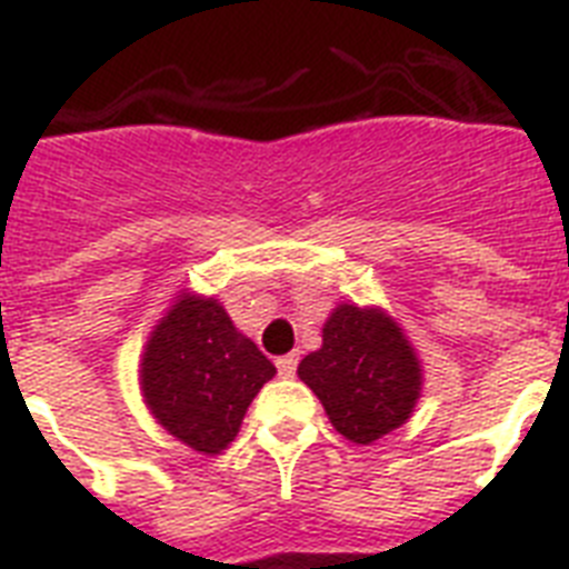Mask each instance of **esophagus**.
I'll return each mask as SVG.
<instances>
[{
    "label": "esophagus",
    "instance_id": "obj_1",
    "mask_svg": "<svg viewBox=\"0 0 569 569\" xmlns=\"http://www.w3.org/2000/svg\"><path fill=\"white\" fill-rule=\"evenodd\" d=\"M295 368H298V353H286V357L277 359V371H280V377H292Z\"/></svg>",
    "mask_w": 569,
    "mask_h": 569
}]
</instances>
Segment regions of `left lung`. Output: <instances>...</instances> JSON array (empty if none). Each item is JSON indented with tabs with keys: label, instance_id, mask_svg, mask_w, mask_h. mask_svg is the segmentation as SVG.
<instances>
[{
	"label": "left lung",
	"instance_id": "obj_1",
	"mask_svg": "<svg viewBox=\"0 0 569 569\" xmlns=\"http://www.w3.org/2000/svg\"><path fill=\"white\" fill-rule=\"evenodd\" d=\"M298 377L353 445H373L403 427L423 389V365L403 327L382 307L357 303L332 309L321 348L300 359Z\"/></svg>",
	"mask_w": 569,
	"mask_h": 569
}]
</instances>
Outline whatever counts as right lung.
Returning a JSON list of instances; mask_svg holds the SVG:
<instances>
[{"label":"right lung","mask_w":569,"mask_h":569,"mask_svg":"<svg viewBox=\"0 0 569 569\" xmlns=\"http://www.w3.org/2000/svg\"><path fill=\"white\" fill-rule=\"evenodd\" d=\"M274 373L219 300L180 289L146 341L140 389L174 441L216 456L237 438L248 406Z\"/></svg>","instance_id":"1"}]
</instances>
